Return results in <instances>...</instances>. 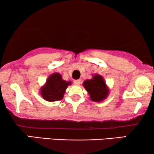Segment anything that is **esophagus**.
<instances>
[{
  "mask_svg": "<svg viewBox=\"0 0 154 154\" xmlns=\"http://www.w3.org/2000/svg\"><path fill=\"white\" fill-rule=\"evenodd\" d=\"M73 83H74V85H79L80 83H81V80H75V81H73Z\"/></svg>",
  "mask_w": 154,
  "mask_h": 154,
  "instance_id": "obj_1",
  "label": "esophagus"
}]
</instances>
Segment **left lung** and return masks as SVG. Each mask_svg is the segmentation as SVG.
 Segmentation results:
<instances>
[{"mask_svg": "<svg viewBox=\"0 0 154 154\" xmlns=\"http://www.w3.org/2000/svg\"><path fill=\"white\" fill-rule=\"evenodd\" d=\"M90 99L95 102H100L108 97L109 94V89L106 84L104 78L98 73L92 75L91 79L84 81L83 83Z\"/></svg>", "mask_w": 154, "mask_h": 154, "instance_id": "1", "label": "left lung"}]
</instances>
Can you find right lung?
Here are the masks:
<instances>
[{
	"instance_id": "add662e5",
	"label": "right lung",
	"mask_w": 154,
	"mask_h": 154,
	"mask_svg": "<svg viewBox=\"0 0 154 154\" xmlns=\"http://www.w3.org/2000/svg\"><path fill=\"white\" fill-rule=\"evenodd\" d=\"M71 85V82L62 79L59 73H53L48 77L45 84L40 88V94L48 102H55L64 97L67 87Z\"/></svg>"
}]
</instances>
